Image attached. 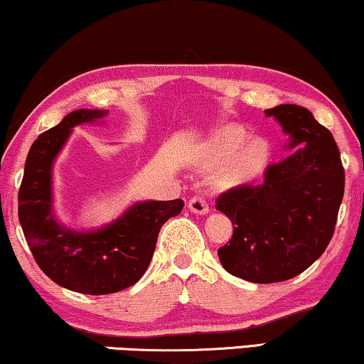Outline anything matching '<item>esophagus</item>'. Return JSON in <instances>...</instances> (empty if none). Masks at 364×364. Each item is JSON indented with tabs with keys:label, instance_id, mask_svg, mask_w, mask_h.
Wrapping results in <instances>:
<instances>
[{
	"label": "esophagus",
	"instance_id": "34e87169",
	"mask_svg": "<svg viewBox=\"0 0 364 364\" xmlns=\"http://www.w3.org/2000/svg\"><path fill=\"white\" fill-rule=\"evenodd\" d=\"M188 208H189V210H191V213L199 214V215H204V214L209 213V203L203 196H194V198L189 199Z\"/></svg>",
	"mask_w": 364,
	"mask_h": 364
}]
</instances>
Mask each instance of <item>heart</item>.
Instances as JSON below:
<instances>
[{"mask_svg":"<svg viewBox=\"0 0 364 364\" xmlns=\"http://www.w3.org/2000/svg\"><path fill=\"white\" fill-rule=\"evenodd\" d=\"M248 142V134L238 127H227L217 132L208 145V156L214 164H225L234 159L225 180L230 184L245 183L267 166L269 160V145L267 140L257 139Z\"/></svg>","mask_w":364,"mask_h":364,"instance_id":"heart-1","label":"heart"}]
</instances>
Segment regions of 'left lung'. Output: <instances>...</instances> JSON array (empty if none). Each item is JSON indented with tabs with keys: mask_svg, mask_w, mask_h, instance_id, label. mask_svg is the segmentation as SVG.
I'll use <instances>...</instances> for the list:
<instances>
[{
	"mask_svg": "<svg viewBox=\"0 0 364 364\" xmlns=\"http://www.w3.org/2000/svg\"><path fill=\"white\" fill-rule=\"evenodd\" d=\"M289 135L292 150L269 165L259 184L222 193L215 209L234 224L217 250L230 274L259 284L279 283L306 271L332 240L345 191V170L333 135L302 106L267 109Z\"/></svg>",
	"mask_w": 364,
	"mask_h": 364,
	"instance_id": "1",
	"label": "left lung"
}]
</instances>
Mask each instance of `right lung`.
<instances>
[{
	"label": "right lung",
	"mask_w": 364,
	"mask_h": 364,
	"mask_svg": "<svg viewBox=\"0 0 364 364\" xmlns=\"http://www.w3.org/2000/svg\"><path fill=\"white\" fill-rule=\"evenodd\" d=\"M109 111L78 109L41 134L27 154L18 194V214L27 245L39 268L58 286L81 294H111L142 278L154 257L161 225L184 203H135L109 225L91 232L67 229L53 213L52 168L72 129L100 121Z\"/></svg>",
	"instance_id": "add662e5"
}]
</instances>
